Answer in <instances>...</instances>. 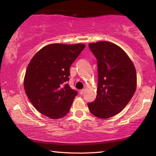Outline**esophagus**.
Masks as SVG:
<instances>
[{
  "label": "esophagus",
  "instance_id": "34e87169",
  "mask_svg": "<svg viewBox=\"0 0 156 156\" xmlns=\"http://www.w3.org/2000/svg\"><path fill=\"white\" fill-rule=\"evenodd\" d=\"M84 91H85V90H84V89H82V90L80 91V95H83L84 93Z\"/></svg>",
  "mask_w": 156,
  "mask_h": 156
}]
</instances>
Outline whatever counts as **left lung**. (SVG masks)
Returning a JSON list of instances; mask_svg holds the SVG:
<instances>
[{"mask_svg": "<svg viewBox=\"0 0 156 156\" xmlns=\"http://www.w3.org/2000/svg\"><path fill=\"white\" fill-rule=\"evenodd\" d=\"M98 60L96 98L88 103L96 117L109 118L129 103L137 87L136 68L125 51L115 44L99 41L89 44Z\"/></svg>", "mask_w": 156, "mask_h": 156, "instance_id": "8db88e82", "label": "left lung"}]
</instances>
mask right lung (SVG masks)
<instances>
[{
  "label": "right lung",
  "mask_w": 156,
  "mask_h": 156,
  "mask_svg": "<svg viewBox=\"0 0 156 156\" xmlns=\"http://www.w3.org/2000/svg\"><path fill=\"white\" fill-rule=\"evenodd\" d=\"M84 47V44H50L31 58L24 89L31 104L43 115L59 119L68 113L78 94L67 83L70 67Z\"/></svg>",
  "instance_id": "1"
}]
</instances>
